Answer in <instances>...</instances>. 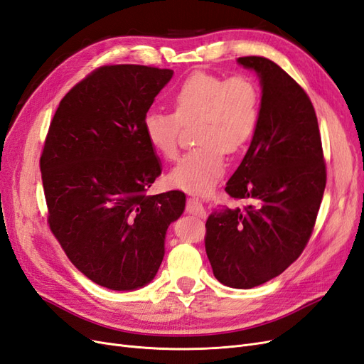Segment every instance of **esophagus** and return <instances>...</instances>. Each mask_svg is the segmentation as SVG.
<instances>
[{
  "mask_svg": "<svg viewBox=\"0 0 364 364\" xmlns=\"http://www.w3.org/2000/svg\"><path fill=\"white\" fill-rule=\"evenodd\" d=\"M186 213L193 214L199 218L206 217V211H205L202 202L199 199H194V197H190V199L186 200Z\"/></svg>",
  "mask_w": 364,
  "mask_h": 364,
  "instance_id": "34e87169",
  "label": "esophagus"
}]
</instances>
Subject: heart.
<instances>
[{"mask_svg": "<svg viewBox=\"0 0 364 364\" xmlns=\"http://www.w3.org/2000/svg\"><path fill=\"white\" fill-rule=\"evenodd\" d=\"M173 112L149 111L142 130L159 156L174 161L179 155L183 126L191 123L194 141L173 168L168 182L176 188L205 194L225 173V151L237 153L250 141L259 121L261 95L250 77H223L193 73L170 94Z\"/></svg>", "mask_w": 364, "mask_h": 364, "instance_id": "1", "label": "heart"}]
</instances>
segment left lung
Wrapping results in <instances>:
<instances>
[{
  "label": "left lung",
  "mask_w": 364,
  "mask_h": 364,
  "mask_svg": "<svg viewBox=\"0 0 364 364\" xmlns=\"http://www.w3.org/2000/svg\"><path fill=\"white\" fill-rule=\"evenodd\" d=\"M238 63L255 70L262 86L255 134L226 185L230 197L249 203L209 215L205 249L220 282L252 289L301 257L321 208L326 164L302 86L267 58L245 56Z\"/></svg>",
  "instance_id": "left-lung-1"
}]
</instances>
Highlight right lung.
I'll use <instances>...</instances> for the list:
<instances>
[{"instance_id":"1","label":"right lung","mask_w":364,"mask_h":364,"mask_svg":"<svg viewBox=\"0 0 364 364\" xmlns=\"http://www.w3.org/2000/svg\"><path fill=\"white\" fill-rule=\"evenodd\" d=\"M171 70L103 65L65 95L41 155L47 222L68 259L109 290L149 284L164 258L182 191L147 196L161 174L142 130Z\"/></svg>"}]
</instances>
